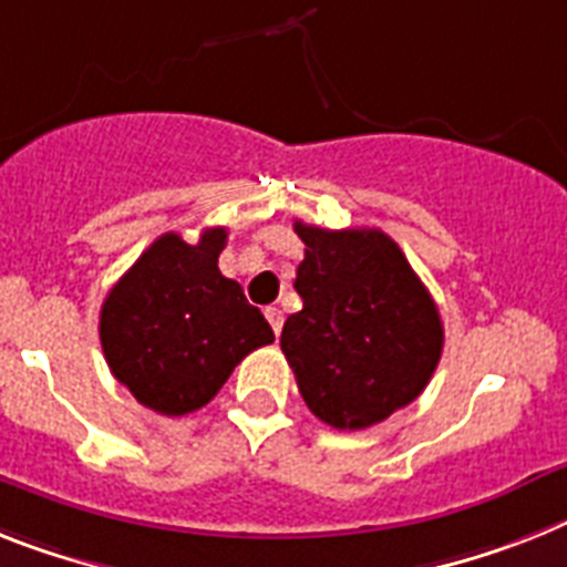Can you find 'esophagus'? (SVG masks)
<instances>
[{"mask_svg":"<svg viewBox=\"0 0 567 567\" xmlns=\"http://www.w3.org/2000/svg\"><path fill=\"white\" fill-rule=\"evenodd\" d=\"M265 317H268V322H270V328H274V334L279 337V331H282V308H276V306H268L265 308Z\"/></svg>","mask_w":567,"mask_h":567,"instance_id":"34e87169","label":"esophagus"}]
</instances>
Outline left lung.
I'll return each mask as SVG.
<instances>
[{"label":"left lung","mask_w":567,"mask_h":567,"mask_svg":"<svg viewBox=\"0 0 567 567\" xmlns=\"http://www.w3.org/2000/svg\"><path fill=\"white\" fill-rule=\"evenodd\" d=\"M297 268L302 311L282 346L302 401L334 430H365L426 389L444 349V322L403 250L383 230H322Z\"/></svg>","instance_id":"1"}]
</instances>
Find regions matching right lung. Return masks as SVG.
Masks as SVG:
<instances>
[{
    "label": "right lung",
    "instance_id": "right-lung-1",
    "mask_svg": "<svg viewBox=\"0 0 567 567\" xmlns=\"http://www.w3.org/2000/svg\"><path fill=\"white\" fill-rule=\"evenodd\" d=\"M225 227L189 245L164 233L114 282L100 308V346L112 374L158 415H187L210 403L274 328L218 270Z\"/></svg>",
    "mask_w": 567,
    "mask_h": 567
}]
</instances>
